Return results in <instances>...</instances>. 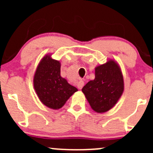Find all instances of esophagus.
Returning a JSON list of instances; mask_svg holds the SVG:
<instances>
[{
	"instance_id": "esophagus-1",
	"label": "esophagus",
	"mask_w": 153,
	"mask_h": 153,
	"mask_svg": "<svg viewBox=\"0 0 153 153\" xmlns=\"http://www.w3.org/2000/svg\"><path fill=\"white\" fill-rule=\"evenodd\" d=\"M84 81H83V80H80L79 81H78V84H77V86H78V89H82V87L84 86Z\"/></svg>"
}]
</instances>
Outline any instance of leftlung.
<instances>
[{
	"label": "left lung",
	"instance_id": "left-lung-1",
	"mask_svg": "<svg viewBox=\"0 0 153 153\" xmlns=\"http://www.w3.org/2000/svg\"><path fill=\"white\" fill-rule=\"evenodd\" d=\"M124 91V79L119 67L114 61L95 68V78L82 88L94 111L105 112L117 103Z\"/></svg>",
	"mask_w": 153,
	"mask_h": 153
}]
</instances>
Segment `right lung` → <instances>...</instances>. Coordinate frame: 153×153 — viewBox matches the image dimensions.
<instances>
[{
    "mask_svg": "<svg viewBox=\"0 0 153 153\" xmlns=\"http://www.w3.org/2000/svg\"><path fill=\"white\" fill-rule=\"evenodd\" d=\"M34 87L41 102L53 109L62 107L69 97L78 91L61 76V64L47 55L35 72Z\"/></svg>",
    "mask_w": 153,
    "mask_h": 153,
    "instance_id": "obj_1",
    "label": "right lung"
}]
</instances>
